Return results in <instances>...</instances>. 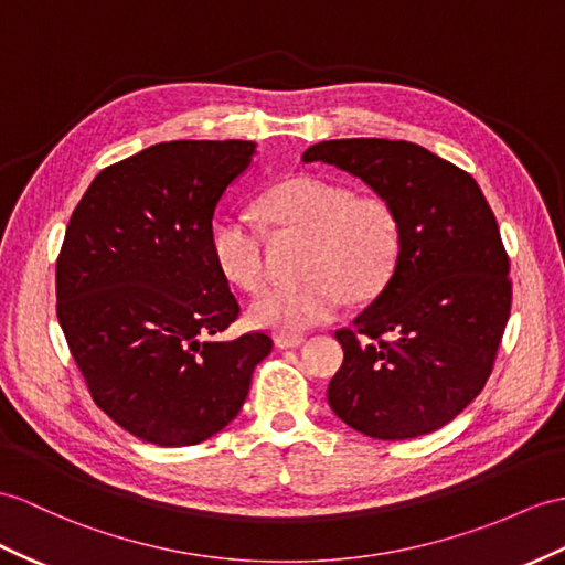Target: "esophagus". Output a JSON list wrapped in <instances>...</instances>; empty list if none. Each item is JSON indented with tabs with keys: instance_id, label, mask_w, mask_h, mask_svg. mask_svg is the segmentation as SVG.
<instances>
[{
	"instance_id": "34e87169",
	"label": "esophagus",
	"mask_w": 565,
	"mask_h": 565,
	"mask_svg": "<svg viewBox=\"0 0 565 565\" xmlns=\"http://www.w3.org/2000/svg\"><path fill=\"white\" fill-rule=\"evenodd\" d=\"M305 335H278L275 338V345L278 348H299V345H305Z\"/></svg>"
}]
</instances>
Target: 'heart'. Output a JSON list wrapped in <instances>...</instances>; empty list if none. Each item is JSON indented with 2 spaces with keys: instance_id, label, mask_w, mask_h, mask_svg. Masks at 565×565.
Here are the masks:
<instances>
[{
  "instance_id": "obj_1",
  "label": "heart",
  "mask_w": 565,
  "mask_h": 565,
  "mask_svg": "<svg viewBox=\"0 0 565 565\" xmlns=\"http://www.w3.org/2000/svg\"><path fill=\"white\" fill-rule=\"evenodd\" d=\"M266 215L282 227L311 232L301 273L305 280L275 285L254 299L249 319L275 333H301L333 319L345 295L362 301L379 295L401 258L403 230L381 196H352L348 186L301 174L273 186ZM220 273L244 292L266 282L264 235L246 215H230L213 230Z\"/></svg>"
}]
</instances>
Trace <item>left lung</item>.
<instances>
[{"label":"left lung","instance_id":"1","mask_svg":"<svg viewBox=\"0 0 565 565\" xmlns=\"http://www.w3.org/2000/svg\"><path fill=\"white\" fill-rule=\"evenodd\" d=\"M301 160L360 177L403 230L388 285L335 330L345 360L330 379V409L379 441L441 429L484 388L511 316L497 217L472 174L417 143L321 141Z\"/></svg>","mask_w":565,"mask_h":565}]
</instances>
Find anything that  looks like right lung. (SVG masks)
<instances>
[{
  "label": "right lung",
  "mask_w": 565,
  "mask_h": 565,
  "mask_svg": "<svg viewBox=\"0 0 565 565\" xmlns=\"http://www.w3.org/2000/svg\"><path fill=\"white\" fill-rule=\"evenodd\" d=\"M252 141H170L109 164L57 256V319L93 403L141 441L196 446L237 417L254 330L217 340L239 305L213 256V213Z\"/></svg>",
  "instance_id": "obj_1"
}]
</instances>
